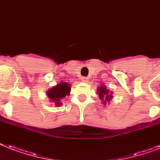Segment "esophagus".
Returning a JSON list of instances; mask_svg holds the SVG:
<instances>
[{"label":"esophagus","instance_id":"1","mask_svg":"<svg viewBox=\"0 0 160 160\" xmlns=\"http://www.w3.org/2000/svg\"><path fill=\"white\" fill-rule=\"evenodd\" d=\"M81 81H82L83 83L88 82V78H87V77H82V79H81Z\"/></svg>","mask_w":160,"mask_h":160}]
</instances>
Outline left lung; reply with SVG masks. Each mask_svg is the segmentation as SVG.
I'll list each match as a JSON object with an SVG mask.
<instances>
[{
    "label": "left lung",
    "mask_w": 160,
    "mask_h": 160,
    "mask_svg": "<svg viewBox=\"0 0 160 160\" xmlns=\"http://www.w3.org/2000/svg\"><path fill=\"white\" fill-rule=\"evenodd\" d=\"M97 93L98 94V97L101 100L103 101L102 103L103 105H106L107 102L109 103V101L112 99V92L109 93V90H108L107 87L105 85H100L97 89Z\"/></svg>",
    "instance_id": "left-lung-1"
}]
</instances>
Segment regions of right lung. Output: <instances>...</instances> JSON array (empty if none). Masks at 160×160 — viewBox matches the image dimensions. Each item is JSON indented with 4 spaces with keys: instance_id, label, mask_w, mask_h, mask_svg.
Returning a JSON list of instances; mask_svg holds the SVG:
<instances>
[{
    "instance_id": "1",
    "label": "right lung",
    "mask_w": 160,
    "mask_h": 160,
    "mask_svg": "<svg viewBox=\"0 0 160 160\" xmlns=\"http://www.w3.org/2000/svg\"><path fill=\"white\" fill-rule=\"evenodd\" d=\"M70 92H71V84L67 82H61L49 89L47 91L46 94L49 100L53 102L55 106L60 107L62 104L61 100L67 95H69Z\"/></svg>"
}]
</instances>
